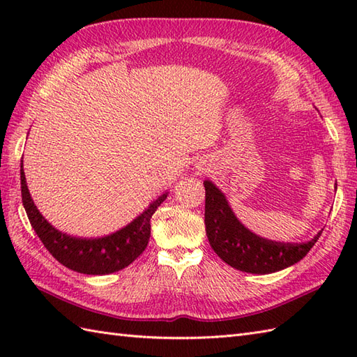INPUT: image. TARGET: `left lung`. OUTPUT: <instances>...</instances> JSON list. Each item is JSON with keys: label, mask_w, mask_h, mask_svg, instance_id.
Returning <instances> with one entry per match:
<instances>
[{"label": "left lung", "mask_w": 357, "mask_h": 357, "mask_svg": "<svg viewBox=\"0 0 357 357\" xmlns=\"http://www.w3.org/2000/svg\"><path fill=\"white\" fill-rule=\"evenodd\" d=\"M206 187V231L211 248L230 267L267 275L284 270L299 262L319 239L316 236L302 244L291 242H276L264 239L242 225L233 215L225 196L210 181Z\"/></svg>", "instance_id": "8db88e82"}]
</instances>
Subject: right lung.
<instances>
[{
    "mask_svg": "<svg viewBox=\"0 0 357 357\" xmlns=\"http://www.w3.org/2000/svg\"><path fill=\"white\" fill-rule=\"evenodd\" d=\"M22 206L38 238L58 262L84 275H109L126 268L146 250L150 239V219L167 198V193L150 204V207L123 230L98 239L72 238L58 231L45 221L30 198L24 170L21 164Z\"/></svg>",
    "mask_w": 357,
    "mask_h": 357,
    "instance_id": "add662e5",
    "label": "right lung"
}]
</instances>
